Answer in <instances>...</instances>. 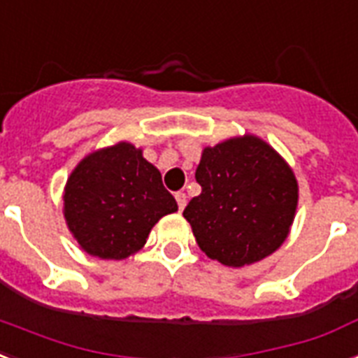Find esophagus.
I'll list each match as a JSON object with an SVG mask.
<instances>
[{
  "mask_svg": "<svg viewBox=\"0 0 358 358\" xmlns=\"http://www.w3.org/2000/svg\"><path fill=\"white\" fill-rule=\"evenodd\" d=\"M176 199H177V205H179V210L185 209V205H187V194H185V192H177L176 194Z\"/></svg>",
  "mask_w": 358,
  "mask_h": 358,
  "instance_id": "obj_1",
  "label": "esophagus"
}]
</instances>
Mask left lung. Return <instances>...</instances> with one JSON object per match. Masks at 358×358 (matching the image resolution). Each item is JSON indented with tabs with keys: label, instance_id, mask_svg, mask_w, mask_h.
Masks as SVG:
<instances>
[{
	"label": "left lung",
	"instance_id": "8db88e82",
	"mask_svg": "<svg viewBox=\"0 0 358 358\" xmlns=\"http://www.w3.org/2000/svg\"><path fill=\"white\" fill-rule=\"evenodd\" d=\"M196 181L201 194L182 217L210 259L243 267L284 243L297 209V179L265 141L243 136L205 148Z\"/></svg>",
	"mask_w": 358,
	"mask_h": 358
}]
</instances>
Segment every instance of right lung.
Returning <instances> with one entry per match:
<instances>
[{
    "label": "right lung",
    "mask_w": 358,
    "mask_h": 358,
    "mask_svg": "<svg viewBox=\"0 0 358 358\" xmlns=\"http://www.w3.org/2000/svg\"><path fill=\"white\" fill-rule=\"evenodd\" d=\"M63 201L69 229L101 259L140 250L155 224L177 210L160 171L127 141L85 157L69 177Z\"/></svg>",
    "instance_id": "right-lung-1"
}]
</instances>
